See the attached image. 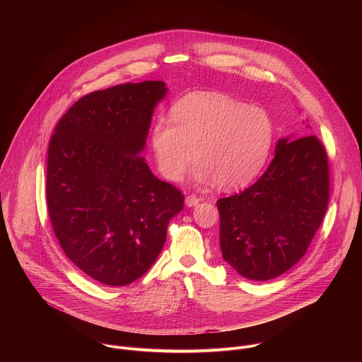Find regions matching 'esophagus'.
I'll return each mask as SVG.
<instances>
[{
  "instance_id": "obj_1",
  "label": "esophagus",
  "mask_w": 362,
  "mask_h": 362,
  "mask_svg": "<svg viewBox=\"0 0 362 362\" xmlns=\"http://www.w3.org/2000/svg\"><path fill=\"white\" fill-rule=\"evenodd\" d=\"M199 202H201V199H199L197 195H188V197L185 198V204H187V206H197Z\"/></svg>"
}]
</instances>
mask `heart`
Instances as JSON below:
<instances>
[{
    "label": "heart",
    "instance_id": "1",
    "mask_svg": "<svg viewBox=\"0 0 362 362\" xmlns=\"http://www.w3.org/2000/svg\"><path fill=\"white\" fill-rule=\"evenodd\" d=\"M170 122L157 121L151 145L158 171L178 181L194 157L195 177L224 189L250 184L263 168L274 138L270 115L223 95H191L173 105Z\"/></svg>",
    "mask_w": 362,
    "mask_h": 362
}]
</instances>
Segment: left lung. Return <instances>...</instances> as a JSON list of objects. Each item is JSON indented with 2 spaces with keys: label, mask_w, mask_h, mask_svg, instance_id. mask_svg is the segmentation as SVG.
Segmentation results:
<instances>
[{
  "label": "left lung",
  "mask_w": 362,
  "mask_h": 362,
  "mask_svg": "<svg viewBox=\"0 0 362 362\" xmlns=\"http://www.w3.org/2000/svg\"><path fill=\"white\" fill-rule=\"evenodd\" d=\"M329 192L322 142L313 135L280 139L254 185L217 201L223 258L251 280L283 274L305 255L327 210Z\"/></svg>",
  "instance_id": "left-lung-1"
}]
</instances>
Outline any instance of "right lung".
<instances>
[{"mask_svg":"<svg viewBox=\"0 0 362 362\" xmlns=\"http://www.w3.org/2000/svg\"><path fill=\"white\" fill-rule=\"evenodd\" d=\"M161 81L117 85L81 98L58 121L47 157L46 198L68 259L107 286H127L158 257L184 195L139 153Z\"/></svg>","mask_w":362,"mask_h":362,"instance_id":"right-lung-1","label":"right lung"}]
</instances>
